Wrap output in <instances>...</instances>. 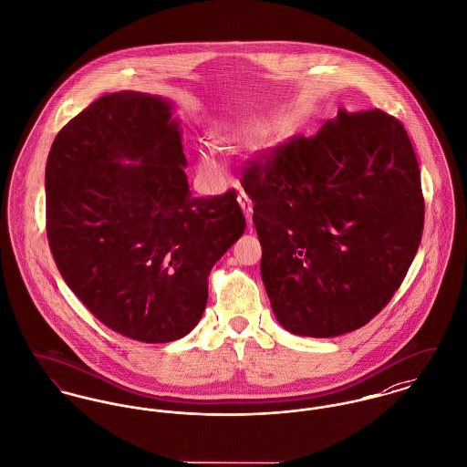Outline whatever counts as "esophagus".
I'll return each mask as SVG.
<instances>
[{
  "instance_id": "obj_1",
  "label": "esophagus",
  "mask_w": 467,
  "mask_h": 467,
  "mask_svg": "<svg viewBox=\"0 0 467 467\" xmlns=\"http://www.w3.org/2000/svg\"><path fill=\"white\" fill-rule=\"evenodd\" d=\"M238 202H240V206H242L244 213L247 215V220H249V227L252 229V201L249 199V195H247L244 190H240V193H238Z\"/></svg>"
}]
</instances>
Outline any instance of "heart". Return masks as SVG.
Returning a JSON list of instances; mask_svg holds the SVG:
<instances>
[{
    "mask_svg": "<svg viewBox=\"0 0 467 467\" xmlns=\"http://www.w3.org/2000/svg\"><path fill=\"white\" fill-rule=\"evenodd\" d=\"M202 161H204V165H208V167H213V165H215V158H213V152H212V150H206V152L202 154Z\"/></svg>",
    "mask_w": 467,
    "mask_h": 467,
    "instance_id": "heart-1",
    "label": "heart"
}]
</instances>
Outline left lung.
<instances>
[{"instance_id": "left-lung-1", "label": "left lung", "mask_w": 467, "mask_h": 467, "mask_svg": "<svg viewBox=\"0 0 467 467\" xmlns=\"http://www.w3.org/2000/svg\"><path fill=\"white\" fill-rule=\"evenodd\" d=\"M244 188L277 322L334 337L375 318L418 252L425 201L414 147L382 109H339L315 137L252 161Z\"/></svg>"}]
</instances>
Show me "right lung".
Here are the masks:
<instances>
[{"label": "right lung", "instance_id": "add662e5", "mask_svg": "<svg viewBox=\"0 0 467 467\" xmlns=\"http://www.w3.org/2000/svg\"><path fill=\"white\" fill-rule=\"evenodd\" d=\"M180 122L158 96L107 94L57 135L46 163V231L74 295L144 343L186 336L208 275L244 234L236 190L193 197Z\"/></svg>", "mask_w": 467, "mask_h": 467}]
</instances>
